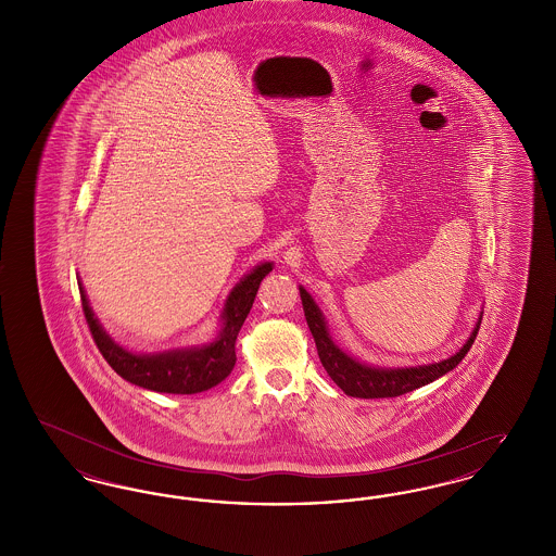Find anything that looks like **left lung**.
I'll list each match as a JSON object with an SVG mask.
<instances>
[{
    "instance_id": "obj_1",
    "label": "left lung",
    "mask_w": 556,
    "mask_h": 556,
    "mask_svg": "<svg viewBox=\"0 0 556 556\" xmlns=\"http://www.w3.org/2000/svg\"><path fill=\"white\" fill-rule=\"evenodd\" d=\"M300 298H302L304 317H306L311 333L315 338L318 358H320L323 367L348 396L367 397V400L369 397L402 396V394H408L421 386L435 381L438 377L446 375L467 356L469 348L476 342L477 331L481 325V318H479L467 344L442 363L425 365V367H408V369H375V367L361 365L358 361L350 358L345 352L331 342L325 318L320 315L315 300L308 295V291L300 288Z\"/></svg>"
}]
</instances>
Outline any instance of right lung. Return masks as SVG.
Returning <instances> with one entry per match:
<instances>
[{
  "mask_svg": "<svg viewBox=\"0 0 556 556\" xmlns=\"http://www.w3.org/2000/svg\"><path fill=\"white\" fill-rule=\"evenodd\" d=\"M270 270L273 265L265 263L256 266L248 277L239 281L236 290L227 298L220 336L216 338V342L204 348L173 350L162 354H132L110 340L98 318L93 317L83 288H79L80 306L98 350L106 358L108 365L123 379L162 394H198L220 383L236 367V340L239 329L254 304L261 281Z\"/></svg>",
  "mask_w": 556,
  "mask_h": 556,
  "instance_id": "1",
  "label": "right lung"
}]
</instances>
